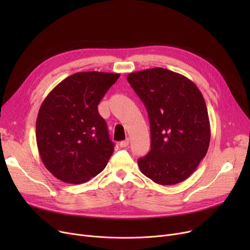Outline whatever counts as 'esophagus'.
I'll return each mask as SVG.
<instances>
[{
	"instance_id": "obj_1",
	"label": "esophagus",
	"mask_w": 250,
	"mask_h": 250,
	"mask_svg": "<svg viewBox=\"0 0 250 250\" xmlns=\"http://www.w3.org/2000/svg\"><path fill=\"white\" fill-rule=\"evenodd\" d=\"M129 139H125V141H123V142H121L120 143V146L122 147V148H126L128 145H129Z\"/></svg>"
}]
</instances>
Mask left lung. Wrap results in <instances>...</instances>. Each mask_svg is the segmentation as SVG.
Returning <instances> with one entry per match:
<instances>
[{"label":"left lung","mask_w":250,"mask_h":250,"mask_svg":"<svg viewBox=\"0 0 250 250\" xmlns=\"http://www.w3.org/2000/svg\"><path fill=\"white\" fill-rule=\"evenodd\" d=\"M126 79L150 121L151 150L138 160L141 172L161 186L186 180L206 156L211 139L201 91L188 78L163 68L130 73Z\"/></svg>","instance_id":"left-lung-1"}]
</instances>
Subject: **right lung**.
<instances>
[{
    "mask_svg": "<svg viewBox=\"0 0 250 250\" xmlns=\"http://www.w3.org/2000/svg\"><path fill=\"white\" fill-rule=\"evenodd\" d=\"M120 76L76 73L43 100L36 120V143L44 166L58 179L84 183L107 165L114 144L98 104Z\"/></svg>",
    "mask_w": 250,
    "mask_h": 250,
    "instance_id": "right-lung-1",
    "label": "right lung"
}]
</instances>
